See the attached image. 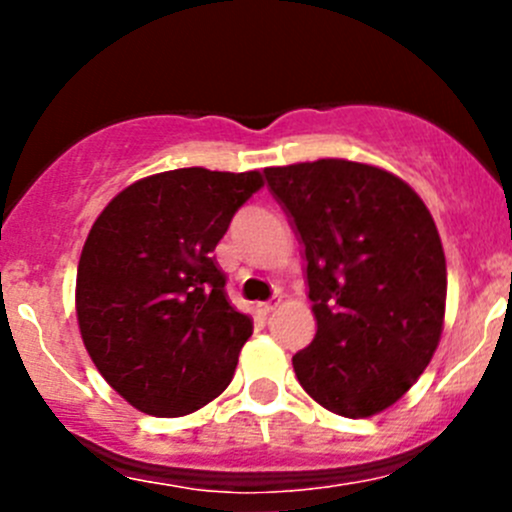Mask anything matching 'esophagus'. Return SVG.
<instances>
[{
  "instance_id": "34e87169",
  "label": "esophagus",
  "mask_w": 512,
  "mask_h": 512,
  "mask_svg": "<svg viewBox=\"0 0 512 512\" xmlns=\"http://www.w3.org/2000/svg\"><path fill=\"white\" fill-rule=\"evenodd\" d=\"M277 304H280V302H277V299H275V302H257V304H255V312L260 314V317H267V314L275 312Z\"/></svg>"
}]
</instances>
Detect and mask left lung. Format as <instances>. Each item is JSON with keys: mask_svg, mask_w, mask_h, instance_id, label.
Wrapping results in <instances>:
<instances>
[{"mask_svg": "<svg viewBox=\"0 0 512 512\" xmlns=\"http://www.w3.org/2000/svg\"><path fill=\"white\" fill-rule=\"evenodd\" d=\"M265 178L304 247L317 319L294 374L332 414H381L441 342L448 280L436 223L409 183L376 165L322 158Z\"/></svg>", "mask_w": 512, "mask_h": 512, "instance_id": "obj_1", "label": "left lung"}]
</instances>
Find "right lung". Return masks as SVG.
<instances>
[{
    "label": "right lung",
    "mask_w": 512,
    "mask_h": 512,
    "mask_svg": "<svg viewBox=\"0 0 512 512\" xmlns=\"http://www.w3.org/2000/svg\"><path fill=\"white\" fill-rule=\"evenodd\" d=\"M262 183L257 170H165L121 190L91 227L76 272L81 339L143 414H193L232 381L252 319L227 299L213 250Z\"/></svg>",
    "instance_id": "right-lung-1"
}]
</instances>
